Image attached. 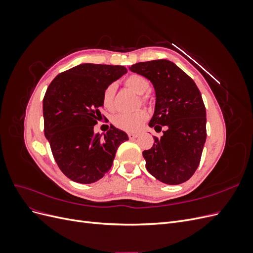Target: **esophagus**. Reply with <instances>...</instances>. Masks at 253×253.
<instances>
[{"mask_svg":"<svg viewBox=\"0 0 253 253\" xmlns=\"http://www.w3.org/2000/svg\"><path fill=\"white\" fill-rule=\"evenodd\" d=\"M127 136H128V138L132 140V139H135L136 137L138 136V134H135V133H128V134H127Z\"/></svg>","mask_w":253,"mask_h":253,"instance_id":"obj_1","label":"esophagus"}]
</instances>
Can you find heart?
Listing matches in <instances>:
<instances>
[{"label":"heart","instance_id":"1","mask_svg":"<svg viewBox=\"0 0 253 253\" xmlns=\"http://www.w3.org/2000/svg\"><path fill=\"white\" fill-rule=\"evenodd\" d=\"M126 85L135 91L138 95L147 94L151 88L150 81L144 78L143 76L138 74H133L126 79L125 81ZM115 91H116V84H110V85L105 88L102 96V102L105 108L111 109L113 106V99ZM148 119V114L144 111H138L136 113L131 114H119L114 118V125L117 127L124 129L126 132H135L138 129L143 122Z\"/></svg>","mask_w":253,"mask_h":253}]
</instances>
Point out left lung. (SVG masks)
<instances>
[{"instance_id":"left-lung-1","label":"left lung","mask_w":253,"mask_h":253,"mask_svg":"<svg viewBox=\"0 0 253 253\" xmlns=\"http://www.w3.org/2000/svg\"><path fill=\"white\" fill-rule=\"evenodd\" d=\"M129 70L149 79L156 103L149 126L164 135L142 152L147 170L167 185L187 181L196 171L206 142V108L195 82L169 60H153Z\"/></svg>"}]
</instances>
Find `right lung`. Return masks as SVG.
<instances>
[{"instance_id":"right-lung-1","label":"right lung","mask_w":253,"mask_h":253,"mask_svg":"<svg viewBox=\"0 0 253 253\" xmlns=\"http://www.w3.org/2000/svg\"><path fill=\"white\" fill-rule=\"evenodd\" d=\"M120 65L84 63L59 74L43 99L44 133L60 170L73 181L91 183L113 165L127 135L115 126L101 134L94 126L103 106V91L126 74Z\"/></svg>"}]
</instances>
